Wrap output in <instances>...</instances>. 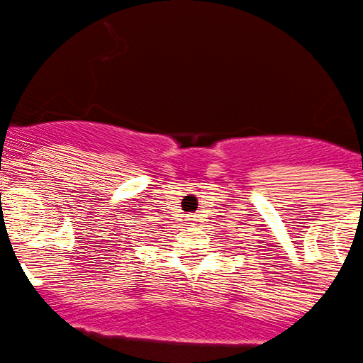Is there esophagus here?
<instances>
[{
	"mask_svg": "<svg viewBox=\"0 0 363 363\" xmlns=\"http://www.w3.org/2000/svg\"><path fill=\"white\" fill-rule=\"evenodd\" d=\"M186 220H188L189 226H195V224H197V215H188V218H186Z\"/></svg>",
	"mask_w": 363,
	"mask_h": 363,
	"instance_id": "obj_1",
	"label": "esophagus"
}]
</instances>
